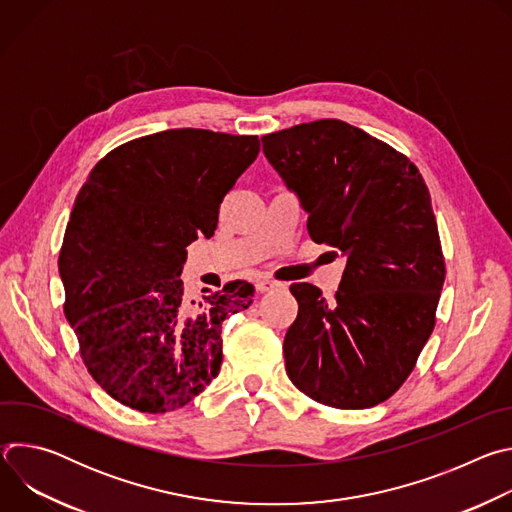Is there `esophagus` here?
<instances>
[{"label":"esophagus","instance_id":"1","mask_svg":"<svg viewBox=\"0 0 512 512\" xmlns=\"http://www.w3.org/2000/svg\"><path fill=\"white\" fill-rule=\"evenodd\" d=\"M257 291H261V294H265V291H271V289H285V283L281 281H273V279H259L255 283Z\"/></svg>","mask_w":512,"mask_h":512}]
</instances>
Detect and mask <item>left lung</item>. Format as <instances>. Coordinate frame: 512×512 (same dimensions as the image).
I'll list each match as a JSON object with an SVG mask.
<instances>
[{
	"mask_svg": "<svg viewBox=\"0 0 512 512\" xmlns=\"http://www.w3.org/2000/svg\"><path fill=\"white\" fill-rule=\"evenodd\" d=\"M261 141L310 237L346 257L332 302L312 283L289 287L298 318L283 340L287 377L336 409L379 405L413 371L446 279L429 190L409 158L340 119Z\"/></svg>",
	"mask_w": 512,
	"mask_h": 512,
	"instance_id": "obj_1",
	"label": "left lung"
}]
</instances>
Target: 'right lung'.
I'll return each mask as SVG.
<instances>
[{
  "instance_id": "add662e5",
  "label": "right lung",
  "mask_w": 512,
  "mask_h": 512,
  "mask_svg": "<svg viewBox=\"0 0 512 512\" xmlns=\"http://www.w3.org/2000/svg\"><path fill=\"white\" fill-rule=\"evenodd\" d=\"M259 148L257 135L168 129L119 145L79 190L58 257L64 314L115 401L174 411L221 371L223 322L255 287L233 281L190 300L180 273Z\"/></svg>"
}]
</instances>
